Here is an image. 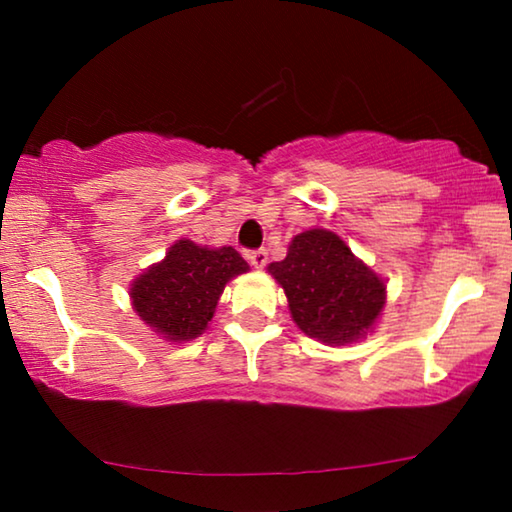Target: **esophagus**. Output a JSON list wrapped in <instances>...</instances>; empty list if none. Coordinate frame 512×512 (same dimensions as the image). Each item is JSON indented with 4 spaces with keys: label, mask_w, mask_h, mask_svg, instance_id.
Segmentation results:
<instances>
[{
    "label": "esophagus",
    "mask_w": 512,
    "mask_h": 512,
    "mask_svg": "<svg viewBox=\"0 0 512 512\" xmlns=\"http://www.w3.org/2000/svg\"><path fill=\"white\" fill-rule=\"evenodd\" d=\"M247 258H249V263L254 265L256 270H263L265 268V263H268V251L265 249H256V251H249L247 254Z\"/></svg>",
    "instance_id": "34e87169"
}]
</instances>
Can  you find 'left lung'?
I'll return each instance as SVG.
<instances>
[{
	"label": "left lung",
	"mask_w": 512,
	"mask_h": 512,
	"mask_svg": "<svg viewBox=\"0 0 512 512\" xmlns=\"http://www.w3.org/2000/svg\"><path fill=\"white\" fill-rule=\"evenodd\" d=\"M268 272L286 293L293 324L331 347L366 338L387 305V282L326 228L298 233Z\"/></svg>",
	"instance_id": "1"
}]
</instances>
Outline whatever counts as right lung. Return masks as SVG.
Masks as SVG:
<instances>
[{
    "label": "right lung",
    "mask_w": 512,
    "mask_h": 512,
    "mask_svg": "<svg viewBox=\"0 0 512 512\" xmlns=\"http://www.w3.org/2000/svg\"><path fill=\"white\" fill-rule=\"evenodd\" d=\"M249 272L233 247H202L181 237L130 284L132 310L167 342L200 338L230 279Z\"/></svg>",
    "instance_id": "add662e5"
}]
</instances>
